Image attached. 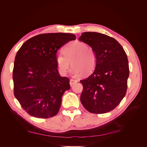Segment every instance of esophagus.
I'll return each mask as SVG.
<instances>
[{"mask_svg":"<svg viewBox=\"0 0 147 147\" xmlns=\"http://www.w3.org/2000/svg\"><path fill=\"white\" fill-rule=\"evenodd\" d=\"M77 81L75 80H74V79H70V85L72 86L73 84H74L75 83H77Z\"/></svg>","mask_w":147,"mask_h":147,"instance_id":"1","label":"esophagus"}]
</instances>
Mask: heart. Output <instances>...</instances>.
<instances>
[{"label":"heart","instance_id":"b5f03b06","mask_svg":"<svg viewBox=\"0 0 147 147\" xmlns=\"http://www.w3.org/2000/svg\"><path fill=\"white\" fill-rule=\"evenodd\" d=\"M71 64V72L74 75L81 73L87 75L92 73L97 64V56L92 47L85 43L76 41L69 43L63 49V53H59L56 57L57 69L62 75L67 72Z\"/></svg>","mask_w":147,"mask_h":147}]
</instances>
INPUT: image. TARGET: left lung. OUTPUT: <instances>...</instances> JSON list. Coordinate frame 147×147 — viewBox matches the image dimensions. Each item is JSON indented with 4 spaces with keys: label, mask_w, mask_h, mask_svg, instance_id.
Listing matches in <instances>:
<instances>
[{
    "label": "left lung",
    "mask_w": 147,
    "mask_h": 147,
    "mask_svg": "<svg viewBox=\"0 0 147 147\" xmlns=\"http://www.w3.org/2000/svg\"><path fill=\"white\" fill-rule=\"evenodd\" d=\"M79 40L92 47L97 56L94 71L80 80L82 104L92 113L109 112L126 95L129 75L127 55L116 40L103 34L83 32Z\"/></svg>",
    "instance_id": "left-lung-1"
}]
</instances>
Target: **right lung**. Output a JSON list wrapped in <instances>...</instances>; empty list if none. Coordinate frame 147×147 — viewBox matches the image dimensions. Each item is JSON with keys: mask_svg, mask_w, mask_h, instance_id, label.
Returning a JSON list of instances; mask_svg holds the SVG:
<instances>
[{"mask_svg": "<svg viewBox=\"0 0 147 147\" xmlns=\"http://www.w3.org/2000/svg\"><path fill=\"white\" fill-rule=\"evenodd\" d=\"M75 39L72 34H39L26 41L18 51L13 70L14 95L31 116L48 118L58 113L62 96L70 86L69 78L58 73L56 53Z\"/></svg>", "mask_w": 147, "mask_h": 147, "instance_id": "1", "label": "right lung"}]
</instances>
